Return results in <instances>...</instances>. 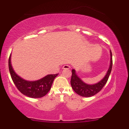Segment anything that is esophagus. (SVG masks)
<instances>
[{
  "label": "esophagus",
  "instance_id": "esophagus-1",
  "mask_svg": "<svg viewBox=\"0 0 129 129\" xmlns=\"http://www.w3.org/2000/svg\"><path fill=\"white\" fill-rule=\"evenodd\" d=\"M70 68V66H69V65H65V66H63V69H69Z\"/></svg>",
  "mask_w": 129,
  "mask_h": 129
}]
</instances>
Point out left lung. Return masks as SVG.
<instances>
[{
    "instance_id": "1",
    "label": "left lung",
    "mask_w": 129,
    "mask_h": 129,
    "mask_svg": "<svg viewBox=\"0 0 129 129\" xmlns=\"http://www.w3.org/2000/svg\"><path fill=\"white\" fill-rule=\"evenodd\" d=\"M110 53V66H109V69H108L107 73L105 75V76L99 81L97 83L94 84H88L84 82L81 78L76 75V71L75 69L72 70V75L71 78V85H72V88L74 91L76 92L77 94L83 97H90L94 95L101 90L103 88L104 86L106 85V82H107L108 79H109L110 74L112 71V64H113V61H112V51Z\"/></svg>"
}]
</instances>
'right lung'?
Segmentation results:
<instances>
[{"label":"right lung","instance_id":"1","mask_svg":"<svg viewBox=\"0 0 129 129\" xmlns=\"http://www.w3.org/2000/svg\"><path fill=\"white\" fill-rule=\"evenodd\" d=\"M11 55L8 60L9 70L13 82L17 89L24 95L32 98H39L47 94L51 89L54 78L58 74L48 75L37 81H26L17 75L13 70L11 62Z\"/></svg>","mask_w":129,"mask_h":129}]
</instances>
